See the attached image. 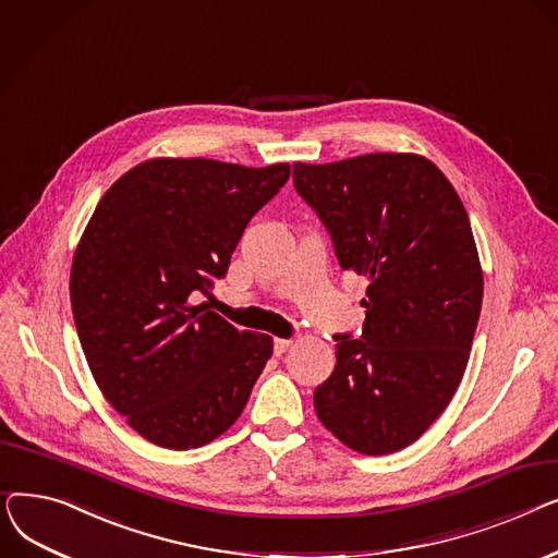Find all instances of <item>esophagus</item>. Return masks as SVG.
Here are the masks:
<instances>
[{
  "label": "esophagus",
  "instance_id": "obj_1",
  "mask_svg": "<svg viewBox=\"0 0 558 558\" xmlns=\"http://www.w3.org/2000/svg\"><path fill=\"white\" fill-rule=\"evenodd\" d=\"M289 345H291L289 339H274V353L280 357L282 353H287Z\"/></svg>",
  "mask_w": 558,
  "mask_h": 558
}]
</instances>
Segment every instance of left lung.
Here are the masks:
<instances>
[{
	"label": "left lung",
	"mask_w": 558,
	"mask_h": 558,
	"mask_svg": "<svg viewBox=\"0 0 558 558\" xmlns=\"http://www.w3.org/2000/svg\"><path fill=\"white\" fill-rule=\"evenodd\" d=\"M339 267L366 276L362 335H335L337 366L314 409L362 454L412 446L450 404L471 353L484 278L450 181L414 154L294 165Z\"/></svg>",
	"instance_id": "8db88e82"
}]
</instances>
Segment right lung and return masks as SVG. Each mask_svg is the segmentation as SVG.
<instances>
[{
  "mask_svg": "<svg viewBox=\"0 0 558 558\" xmlns=\"http://www.w3.org/2000/svg\"><path fill=\"white\" fill-rule=\"evenodd\" d=\"M287 181L289 165L158 158L99 201L72 262L74 324L101 393L146 441L205 446L246 407L271 337L190 296L228 274L244 228Z\"/></svg>",
  "mask_w": 558,
  "mask_h": 558,
  "instance_id": "obj_1",
  "label": "right lung"
}]
</instances>
